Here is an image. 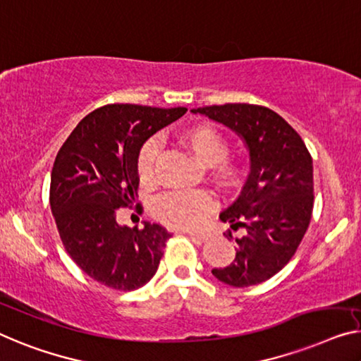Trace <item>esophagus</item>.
<instances>
[{
  "instance_id": "obj_1",
  "label": "esophagus",
  "mask_w": 361,
  "mask_h": 361,
  "mask_svg": "<svg viewBox=\"0 0 361 361\" xmlns=\"http://www.w3.org/2000/svg\"><path fill=\"white\" fill-rule=\"evenodd\" d=\"M183 233H188L191 236V238H197V240H206L207 235L202 233V232H190V230H183Z\"/></svg>"
}]
</instances>
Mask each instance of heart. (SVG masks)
<instances>
[{"label": "heart", "mask_w": 361, "mask_h": 361, "mask_svg": "<svg viewBox=\"0 0 361 361\" xmlns=\"http://www.w3.org/2000/svg\"><path fill=\"white\" fill-rule=\"evenodd\" d=\"M180 142L199 162L212 166V175L220 186H233L240 178V165L227 157L228 142L214 126L197 123L180 134ZM159 155L157 142L149 139L137 154L136 169L142 183L152 181L155 160ZM212 209V197L206 191H173L160 196L155 202V215L165 225L175 228H195L201 225Z\"/></svg>", "instance_id": "heart-1"}]
</instances>
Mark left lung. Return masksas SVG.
<instances>
[{
  "label": "left lung",
  "mask_w": 361,
  "mask_h": 361,
  "mask_svg": "<svg viewBox=\"0 0 361 361\" xmlns=\"http://www.w3.org/2000/svg\"><path fill=\"white\" fill-rule=\"evenodd\" d=\"M233 131L250 157V173L222 222L246 232L235 238L236 255L228 266L212 269L230 287L267 281L292 259L313 212V160L298 133L266 106L225 104L192 109ZM232 238V235H228Z\"/></svg>",
  "instance_id": "1"
}]
</instances>
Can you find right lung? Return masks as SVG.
<instances>
[{
    "label": "right lung",
    "instance_id": "1",
    "mask_svg": "<svg viewBox=\"0 0 361 361\" xmlns=\"http://www.w3.org/2000/svg\"><path fill=\"white\" fill-rule=\"evenodd\" d=\"M185 113V106L105 105L79 121L56 155L50 206L58 232L71 259L106 287L129 292L157 272L171 235L159 224L120 225L116 209L136 201L142 144Z\"/></svg>",
    "mask_w": 361,
    "mask_h": 361
}]
</instances>
